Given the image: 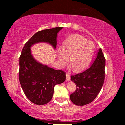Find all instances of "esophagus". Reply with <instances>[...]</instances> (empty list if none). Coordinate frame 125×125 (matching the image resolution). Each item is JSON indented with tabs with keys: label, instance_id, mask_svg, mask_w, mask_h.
I'll return each instance as SVG.
<instances>
[{
	"label": "esophagus",
	"instance_id": "34e87169",
	"mask_svg": "<svg viewBox=\"0 0 125 125\" xmlns=\"http://www.w3.org/2000/svg\"><path fill=\"white\" fill-rule=\"evenodd\" d=\"M66 80H71V76L69 75V73H66Z\"/></svg>",
	"mask_w": 125,
	"mask_h": 125
}]
</instances>
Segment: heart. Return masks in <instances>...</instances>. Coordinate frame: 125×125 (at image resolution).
Returning <instances> with one entry per match:
<instances>
[{
  "label": "heart",
  "instance_id": "obj_1",
  "mask_svg": "<svg viewBox=\"0 0 125 125\" xmlns=\"http://www.w3.org/2000/svg\"><path fill=\"white\" fill-rule=\"evenodd\" d=\"M94 43L79 35H73L65 39L62 49L58 50L57 57L61 65L69 61L76 71H82L89 65L94 54Z\"/></svg>",
  "mask_w": 125,
  "mask_h": 125
}]
</instances>
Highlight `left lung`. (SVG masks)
<instances>
[{
    "instance_id": "8db88e82",
    "label": "left lung",
    "mask_w": 125,
    "mask_h": 125,
    "mask_svg": "<svg viewBox=\"0 0 125 125\" xmlns=\"http://www.w3.org/2000/svg\"><path fill=\"white\" fill-rule=\"evenodd\" d=\"M105 58L100 48L97 57L90 68L83 72L71 75L77 86L70 99L78 106H84L94 100L101 89L105 77Z\"/></svg>"
}]
</instances>
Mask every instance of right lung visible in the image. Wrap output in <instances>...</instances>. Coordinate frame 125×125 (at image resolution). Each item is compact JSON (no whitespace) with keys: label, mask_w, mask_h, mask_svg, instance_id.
I'll return each instance as SVG.
<instances>
[{"label":"right lung","mask_w":125,"mask_h":125,"mask_svg":"<svg viewBox=\"0 0 125 125\" xmlns=\"http://www.w3.org/2000/svg\"><path fill=\"white\" fill-rule=\"evenodd\" d=\"M62 27L43 30L32 36L23 47L19 57V78L27 99L38 105L46 104L51 100L54 87L64 82L65 73L38 63L31 54L30 47L40 42L57 46V35Z\"/></svg>","instance_id":"obj_1"}]
</instances>
